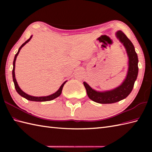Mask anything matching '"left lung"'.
<instances>
[{
	"instance_id": "1",
	"label": "left lung",
	"mask_w": 152,
	"mask_h": 152,
	"mask_svg": "<svg viewBox=\"0 0 152 152\" xmlns=\"http://www.w3.org/2000/svg\"><path fill=\"white\" fill-rule=\"evenodd\" d=\"M116 37L124 45L129 57V69L125 81L118 88L105 92L96 91L86 82H83L89 98L92 101L101 104H110L125 99L133 90L134 82L137 78L138 60L133 44L121 31L117 32Z\"/></svg>"
}]
</instances>
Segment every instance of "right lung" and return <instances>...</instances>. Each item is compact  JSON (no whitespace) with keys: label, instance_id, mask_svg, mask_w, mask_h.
Here are the masks:
<instances>
[{"label":"right lung","instance_id":"1","mask_svg":"<svg viewBox=\"0 0 152 152\" xmlns=\"http://www.w3.org/2000/svg\"><path fill=\"white\" fill-rule=\"evenodd\" d=\"M32 36L28 38V39L25 42H24L23 44L21 47L19 48L18 50V53L15 54V57H14V62H13V70H12V77H13V81H14V86H15V90L16 91H17L19 95H20L21 96H23V97L25 98L26 99L28 100V101H37V102H44V101H51V100H53L54 99H56L57 97H58V96H60V95L61 94V92H62V89H63V86L64 85V83H65L66 82H64L62 85H61V86L60 87V88L59 89V90L57 92H56L55 93H53V94L51 95H49V96H31L29 95H27V93H25V92H23L22 91V90L20 89V88H19L18 83H17V81H16V79L15 78V60H16V58H17V56H18V54L19 53V51H20V50L21 49V48L25 46V44H26L28 41H29L31 40Z\"/></svg>","mask_w":152,"mask_h":152}]
</instances>
